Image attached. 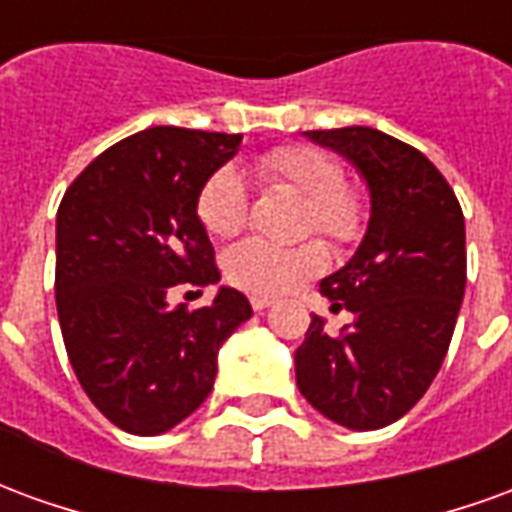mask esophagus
<instances>
[{"label": "esophagus", "mask_w": 512, "mask_h": 512, "mask_svg": "<svg viewBox=\"0 0 512 512\" xmlns=\"http://www.w3.org/2000/svg\"><path fill=\"white\" fill-rule=\"evenodd\" d=\"M252 310L260 312V310H266V307H271V299H266V296H252Z\"/></svg>", "instance_id": "34e87169"}]
</instances>
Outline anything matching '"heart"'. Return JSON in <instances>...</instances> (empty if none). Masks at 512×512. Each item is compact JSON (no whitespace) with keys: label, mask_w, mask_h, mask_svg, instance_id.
Here are the masks:
<instances>
[{"label":"heart","mask_w":512,"mask_h":512,"mask_svg":"<svg viewBox=\"0 0 512 512\" xmlns=\"http://www.w3.org/2000/svg\"><path fill=\"white\" fill-rule=\"evenodd\" d=\"M268 180L285 183L307 197V230H318L337 246L356 244L367 227V197L345 183L343 167L326 150L312 145H279L257 161ZM205 233L230 238L241 233L249 216V194L241 172L233 164L213 169L202 180L194 202ZM329 266V252L321 241L279 246L263 238H246L224 255V274L235 288L255 296L288 293L304 279Z\"/></svg>","instance_id":"obj_1"}]
</instances>
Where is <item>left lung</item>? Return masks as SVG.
I'll use <instances>...</instances> for the list:
<instances>
[{
  "instance_id": "obj_1",
  "label": "left lung",
  "mask_w": 512,
  "mask_h": 512,
  "mask_svg": "<svg viewBox=\"0 0 512 512\" xmlns=\"http://www.w3.org/2000/svg\"><path fill=\"white\" fill-rule=\"evenodd\" d=\"M354 164L370 189L356 255L321 282L340 334L312 315L296 348L299 392L351 430L392 425L428 392L450 348L466 288V230L455 191L417 147L367 126L307 131Z\"/></svg>"
}]
</instances>
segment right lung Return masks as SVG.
Returning <instances> with one entry per match:
<instances>
[{"mask_svg":"<svg viewBox=\"0 0 512 512\" xmlns=\"http://www.w3.org/2000/svg\"><path fill=\"white\" fill-rule=\"evenodd\" d=\"M238 145L241 134L147 128L93 158L60 202L65 351L95 408L134 436L164 433L202 406L219 348L252 315L233 288L200 310L169 307L172 288L219 282L194 202Z\"/></svg>","mask_w":512,"mask_h":512,"instance_id":"right-lung-1","label":"right lung"}]
</instances>
